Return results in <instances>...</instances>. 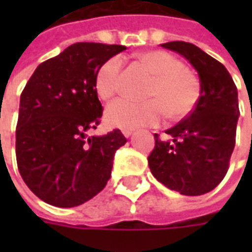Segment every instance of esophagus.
I'll list each match as a JSON object with an SVG mask.
<instances>
[{
  "instance_id": "34e87169",
  "label": "esophagus",
  "mask_w": 252,
  "mask_h": 252,
  "mask_svg": "<svg viewBox=\"0 0 252 252\" xmlns=\"http://www.w3.org/2000/svg\"><path fill=\"white\" fill-rule=\"evenodd\" d=\"M132 129H123V135H124V136L126 137H129L132 135Z\"/></svg>"
}]
</instances>
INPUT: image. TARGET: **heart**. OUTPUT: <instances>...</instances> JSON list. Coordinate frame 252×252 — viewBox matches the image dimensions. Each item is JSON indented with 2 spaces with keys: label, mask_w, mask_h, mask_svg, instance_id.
<instances>
[{
  "label": "heart",
  "mask_w": 252,
  "mask_h": 252,
  "mask_svg": "<svg viewBox=\"0 0 252 252\" xmlns=\"http://www.w3.org/2000/svg\"><path fill=\"white\" fill-rule=\"evenodd\" d=\"M137 61L153 74L148 97L155 98L137 102L119 98L108 105L105 120L110 126L132 129L154 126L163 119L167 110L170 119H180L189 113L198 97V82L189 68L181 66L177 58L163 50H151L140 54ZM123 61L112 57L105 61L95 74L94 88L101 99H110L119 89Z\"/></svg>",
  "instance_id": "b5f03b06"
}]
</instances>
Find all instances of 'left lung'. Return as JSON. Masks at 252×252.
<instances>
[{
	"label": "left lung",
	"mask_w": 252,
	"mask_h": 252,
	"mask_svg": "<svg viewBox=\"0 0 252 252\" xmlns=\"http://www.w3.org/2000/svg\"><path fill=\"white\" fill-rule=\"evenodd\" d=\"M163 48L181 54L200 77L195 108L166 131L169 140L154 133L148 157L153 175L184 195L205 194L225 177L235 147L239 112L238 89L221 63L186 41H169Z\"/></svg>",
	"instance_id": "left-lung-1"
}]
</instances>
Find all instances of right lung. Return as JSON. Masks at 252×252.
<instances>
[{"mask_svg": "<svg viewBox=\"0 0 252 252\" xmlns=\"http://www.w3.org/2000/svg\"><path fill=\"white\" fill-rule=\"evenodd\" d=\"M126 50L119 44L75 43L40 63L20 97L16 158L23 180L40 200L72 208L109 181L115 153L126 143L120 129H95L102 105L94 88L99 66Z\"/></svg>", "mask_w": 252, "mask_h": 252, "instance_id": "1", "label": "right lung"}]
</instances>
